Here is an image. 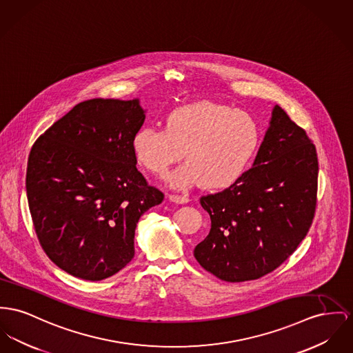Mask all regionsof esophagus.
<instances>
[{"label":"esophagus","mask_w":353,"mask_h":353,"mask_svg":"<svg viewBox=\"0 0 353 353\" xmlns=\"http://www.w3.org/2000/svg\"><path fill=\"white\" fill-rule=\"evenodd\" d=\"M167 198H168L171 202L179 203V205H185V203H188V196H185V195H174V194H170V195H167Z\"/></svg>","instance_id":"1"}]
</instances>
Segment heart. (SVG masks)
<instances>
[{"mask_svg": "<svg viewBox=\"0 0 353 353\" xmlns=\"http://www.w3.org/2000/svg\"><path fill=\"white\" fill-rule=\"evenodd\" d=\"M259 123L245 111L212 101H198L171 111L165 130L143 127L132 137L137 162L154 175L186 161L168 176V186L188 190L230 188L245 174L259 148Z\"/></svg>", "mask_w": 353, "mask_h": 353, "instance_id": "b5f03b06", "label": "heart"}]
</instances>
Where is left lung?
I'll return each mask as SVG.
<instances>
[{
	"label": "left lung",
	"instance_id": "left-lung-1",
	"mask_svg": "<svg viewBox=\"0 0 353 353\" xmlns=\"http://www.w3.org/2000/svg\"><path fill=\"white\" fill-rule=\"evenodd\" d=\"M314 144L274 105L257 157L234 185L201 198L212 229L194 257L222 281L257 280L305 238L317 198Z\"/></svg>",
	"mask_w": 353,
	"mask_h": 353
}]
</instances>
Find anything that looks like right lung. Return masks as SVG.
<instances>
[{
  "label": "right lung",
  "instance_id": "obj_1",
  "mask_svg": "<svg viewBox=\"0 0 353 353\" xmlns=\"http://www.w3.org/2000/svg\"><path fill=\"white\" fill-rule=\"evenodd\" d=\"M144 119L139 99H91L30 150L26 196L36 234L52 262L73 277L101 281L121 270L134 259L139 218L163 201L132 152Z\"/></svg>",
  "mask_w": 353,
  "mask_h": 353
}]
</instances>
